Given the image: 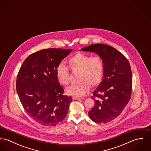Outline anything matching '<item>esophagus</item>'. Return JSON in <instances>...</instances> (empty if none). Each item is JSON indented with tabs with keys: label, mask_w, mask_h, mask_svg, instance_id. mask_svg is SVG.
Returning a JSON list of instances; mask_svg holds the SVG:
<instances>
[{
	"label": "esophagus",
	"mask_w": 151,
	"mask_h": 151,
	"mask_svg": "<svg viewBox=\"0 0 151 151\" xmlns=\"http://www.w3.org/2000/svg\"><path fill=\"white\" fill-rule=\"evenodd\" d=\"M73 99H83V97L81 96H78V95H74L73 96Z\"/></svg>",
	"instance_id": "obj_1"
}]
</instances>
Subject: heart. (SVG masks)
Segmentation results:
<instances>
[{"label": "heart", "instance_id": "1", "mask_svg": "<svg viewBox=\"0 0 151 151\" xmlns=\"http://www.w3.org/2000/svg\"><path fill=\"white\" fill-rule=\"evenodd\" d=\"M68 65L73 73H77L78 83L69 86L67 92L71 95H82L90 86H96L101 81L104 72V62L99 56L91 57L83 53H78L68 60ZM59 81L64 86L70 83V73L65 65H59L56 71Z\"/></svg>", "mask_w": 151, "mask_h": 151}]
</instances>
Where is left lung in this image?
Returning <instances> with one entry per match:
<instances>
[{"mask_svg":"<svg viewBox=\"0 0 151 151\" xmlns=\"http://www.w3.org/2000/svg\"><path fill=\"white\" fill-rule=\"evenodd\" d=\"M82 51L96 53L104 62L103 80L92 92L95 102L88 112L90 119L97 123H106L117 117L129 102L132 78L127 58L115 48L105 44H93Z\"/></svg>","mask_w":151,"mask_h":151,"instance_id":"8db88e82","label":"left lung"}]
</instances>
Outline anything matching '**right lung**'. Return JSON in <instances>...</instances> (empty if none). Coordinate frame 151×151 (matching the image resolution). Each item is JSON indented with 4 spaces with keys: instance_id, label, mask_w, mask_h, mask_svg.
<instances>
[{
    "instance_id": "1",
    "label": "right lung",
    "mask_w": 151,
    "mask_h": 151,
    "mask_svg": "<svg viewBox=\"0 0 151 151\" xmlns=\"http://www.w3.org/2000/svg\"><path fill=\"white\" fill-rule=\"evenodd\" d=\"M72 49L49 48L28 56L19 71L16 90L27 114L42 126H55L65 119L72 102L65 95L56 71Z\"/></svg>"
}]
</instances>
